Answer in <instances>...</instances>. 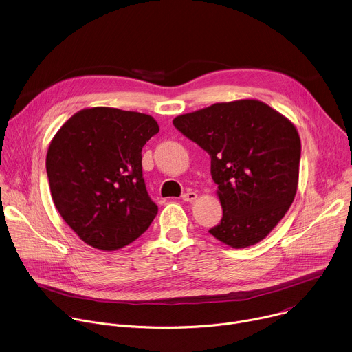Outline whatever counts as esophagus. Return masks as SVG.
<instances>
[{"label":"esophagus","instance_id":"1","mask_svg":"<svg viewBox=\"0 0 352 352\" xmlns=\"http://www.w3.org/2000/svg\"><path fill=\"white\" fill-rule=\"evenodd\" d=\"M196 199H197V195L195 192H192V190L182 195L184 202H193V200H196Z\"/></svg>","mask_w":352,"mask_h":352}]
</instances>
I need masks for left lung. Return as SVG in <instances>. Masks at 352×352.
Returning a JSON list of instances; mask_svg holds the SVG:
<instances>
[{
    "label": "left lung",
    "mask_w": 352,
    "mask_h": 352,
    "mask_svg": "<svg viewBox=\"0 0 352 352\" xmlns=\"http://www.w3.org/2000/svg\"><path fill=\"white\" fill-rule=\"evenodd\" d=\"M173 124L212 159L223 219L209 232L235 249L266 238L298 188L300 139L294 124L250 98L178 116Z\"/></svg>",
    "instance_id": "8db88e82"
}]
</instances>
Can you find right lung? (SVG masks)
Wrapping results in <instances>:
<instances>
[{
	"instance_id": "obj_1",
	"label": "right lung",
	"mask_w": 352,
	"mask_h": 352,
	"mask_svg": "<svg viewBox=\"0 0 352 352\" xmlns=\"http://www.w3.org/2000/svg\"><path fill=\"white\" fill-rule=\"evenodd\" d=\"M157 132L147 114L93 107L74 114L50 143L45 168L54 205L87 245L124 248L155 220L142 147Z\"/></svg>"
}]
</instances>
